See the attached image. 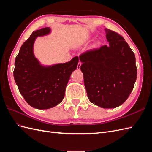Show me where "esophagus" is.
Instances as JSON below:
<instances>
[{
    "label": "esophagus",
    "mask_w": 152,
    "mask_h": 152,
    "mask_svg": "<svg viewBox=\"0 0 152 152\" xmlns=\"http://www.w3.org/2000/svg\"><path fill=\"white\" fill-rule=\"evenodd\" d=\"M80 66H81V62L79 61V63H78V65H77V67L78 70H79V69L80 68Z\"/></svg>",
    "instance_id": "1"
}]
</instances>
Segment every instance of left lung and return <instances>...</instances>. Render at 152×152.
<instances>
[{
	"label": "left lung",
	"instance_id": "obj_1",
	"mask_svg": "<svg viewBox=\"0 0 152 152\" xmlns=\"http://www.w3.org/2000/svg\"><path fill=\"white\" fill-rule=\"evenodd\" d=\"M104 30L109 44L87 50L79 59L90 102L103 108H113L130 95L137 68L134 53L122 37L111 30Z\"/></svg>",
	"mask_w": 152,
	"mask_h": 152
}]
</instances>
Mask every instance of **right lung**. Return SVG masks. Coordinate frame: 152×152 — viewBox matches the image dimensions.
<instances>
[{"instance_id": "add662e5", "label": "right lung", "mask_w": 152, "mask_h": 152, "mask_svg": "<svg viewBox=\"0 0 152 152\" xmlns=\"http://www.w3.org/2000/svg\"><path fill=\"white\" fill-rule=\"evenodd\" d=\"M49 27L34 31L21 45L15 58L14 78L21 94L31 107L45 110L60 103L72 73L76 70L79 57L70 61L45 66L40 65L34 54L37 37L49 34Z\"/></svg>"}]
</instances>
